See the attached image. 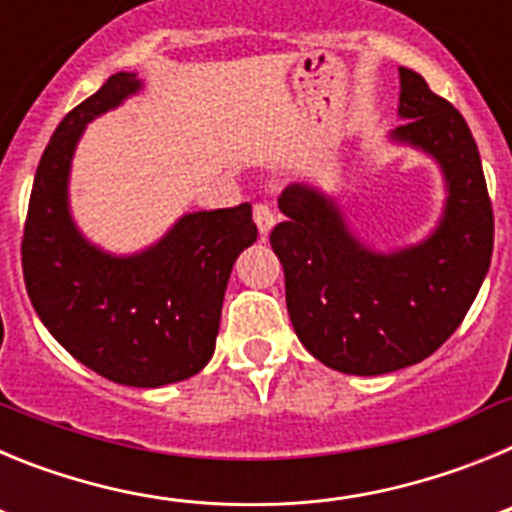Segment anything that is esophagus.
Segmentation results:
<instances>
[{
	"mask_svg": "<svg viewBox=\"0 0 512 512\" xmlns=\"http://www.w3.org/2000/svg\"><path fill=\"white\" fill-rule=\"evenodd\" d=\"M253 220H256V228H259L261 238H266L271 233V228H274V223H277V215H274V210L269 205L259 202V205L253 207Z\"/></svg>",
	"mask_w": 512,
	"mask_h": 512,
	"instance_id": "1",
	"label": "esophagus"
}]
</instances>
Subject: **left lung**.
I'll list each match as a JSON object with an SVG mask.
<instances>
[{
	"label": "left lung",
	"mask_w": 512,
	"mask_h": 512,
	"mask_svg": "<svg viewBox=\"0 0 512 512\" xmlns=\"http://www.w3.org/2000/svg\"><path fill=\"white\" fill-rule=\"evenodd\" d=\"M395 146L431 156L446 200L431 235L377 251L351 230L333 194L300 182L279 197L271 230L284 266L289 320L325 366L377 377L413 366L446 343L472 307L492 259V205L469 125L420 74L400 69Z\"/></svg>",
	"instance_id": "left-lung-1"
}]
</instances>
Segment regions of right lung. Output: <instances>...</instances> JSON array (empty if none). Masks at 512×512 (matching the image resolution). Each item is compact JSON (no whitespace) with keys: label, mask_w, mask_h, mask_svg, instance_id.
Instances as JSON below:
<instances>
[{"label":"right lung","mask_w":512,"mask_h":512,"mask_svg":"<svg viewBox=\"0 0 512 512\" xmlns=\"http://www.w3.org/2000/svg\"><path fill=\"white\" fill-rule=\"evenodd\" d=\"M143 89L120 71L63 117L35 171L22 235V274L38 318L76 361L128 387L184 382L215 354L225 287L253 246L251 205L187 212L143 251L117 256L71 215L76 146L94 117Z\"/></svg>","instance_id":"right-lung-1"}]
</instances>
